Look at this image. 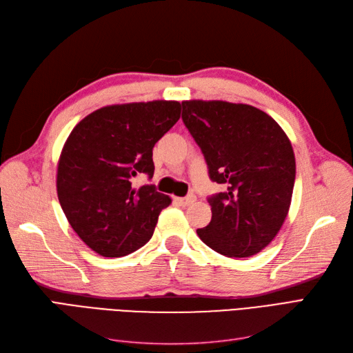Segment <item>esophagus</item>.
<instances>
[{"instance_id": "34e87169", "label": "esophagus", "mask_w": 353, "mask_h": 353, "mask_svg": "<svg viewBox=\"0 0 353 353\" xmlns=\"http://www.w3.org/2000/svg\"><path fill=\"white\" fill-rule=\"evenodd\" d=\"M181 206H188L191 203L196 201V196H187V197H176L175 199Z\"/></svg>"}]
</instances>
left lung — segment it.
<instances>
[{
    "mask_svg": "<svg viewBox=\"0 0 353 353\" xmlns=\"http://www.w3.org/2000/svg\"><path fill=\"white\" fill-rule=\"evenodd\" d=\"M183 121L201 148L210 179L227 191L209 199L212 219L197 236L227 258H249L268 245L292 205L296 160L270 114L250 104L183 101Z\"/></svg>",
    "mask_w": 353,
    "mask_h": 353,
    "instance_id": "8db88e82",
    "label": "left lung"
}]
</instances>
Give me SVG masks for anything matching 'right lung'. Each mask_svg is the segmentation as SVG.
<instances>
[{
    "label": "right lung",
    "instance_id": "right-lung-1",
    "mask_svg": "<svg viewBox=\"0 0 353 353\" xmlns=\"http://www.w3.org/2000/svg\"><path fill=\"white\" fill-rule=\"evenodd\" d=\"M181 116V103L112 104L73 128L57 163V196L73 231L104 258H121L152 239L159 213L172 200L153 185V147Z\"/></svg>",
    "mask_w": 353,
    "mask_h": 353
}]
</instances>
